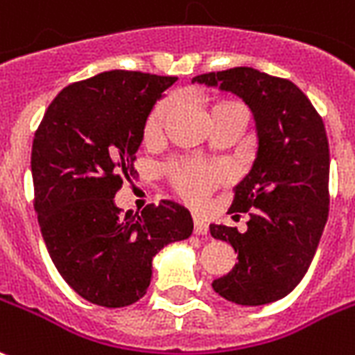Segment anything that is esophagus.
I'll list each match as a JSON object with an SVG mask.
<instances>
[{
    "label": "esophagus",
    "instance_id": "esophagus-1",
    "mask_svg": "<svg viewBox=\"0 0 355 355\" xmlns=\"http://www.w3.org/2000/svg\"><path fill=\"white\" fill-rule=\"evenodd\" d=\"M193 232L196 234H207L208 232V225L201 218H193Z\"/></svg>",
    "mask_w": 355,
    "mask_h": 355
}]
</instances>
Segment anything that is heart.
Returning <instances> with one entry per match:
<instances>
[{
    "label": "heart",
    "mask_w": 355,
    "mask_h": 355,
    "mask_svg": "<svg viewBox=\"0 0 355 355\" xmlns=\"http://www.w3.org/2000/svg\"><path fill=\"white\" fill-rule=\"evenodd\" d=\"M169 110H171V104L166 100L154 105V110L145 123L147 139H153L162 132ZM227 112H242V105L234 100H221L210 110V119ZM167 175L171 178L173 188L189 202H201L220 182V173L216 169L201 166V164H193V162H173L167 166Z\"/></svg>",
    "instance_id": "1"
}]
</instances>
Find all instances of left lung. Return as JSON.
Instances as JSON below:
<instances>
[{
    "label": "left lung",
    "instance_id": "1",
    "mask_svg": "<svg viewBox=\"0 0 355 355\" xmlns=\"http://www.w3.org/2000/svg\"><path fill=\"white\" fill-rule=\"evenodd\" d=\"M236 94L255 119L257 158L234 188L229 212H250L248 229L210 225L238 253L231 272L212 281L227 302L264 305L302 281L329 212V145L322 117L288 80L250 67L208 72L193 83Z\"/></svg>",
    "mask_w": 355,
    "mask_h": 355
}]
</instances>
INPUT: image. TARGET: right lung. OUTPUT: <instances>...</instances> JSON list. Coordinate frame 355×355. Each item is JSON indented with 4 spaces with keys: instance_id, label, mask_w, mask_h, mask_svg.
Masks as SVG:
<instances>
[{
    "instance_id": "add662e5",
    "label": "right lung",
    "mask_w": 355,
    "mask_h": 355,
    "mask_svg": "<svg viewBox=\"0 0 355 355\" xmlns=\"http://www.w3.org/2000/svg\"><path fill=\"white\" fill-rule=\"evenodd\" d=\"M173 76L110 70L53 98L31 150L35 212L51 261L69 286L102 307L145 296L153 259L186 240L191 216L173 201L124 214L113 197L134 171L153 105Z\"/></svg>"
}]
</instances>
